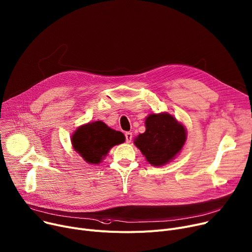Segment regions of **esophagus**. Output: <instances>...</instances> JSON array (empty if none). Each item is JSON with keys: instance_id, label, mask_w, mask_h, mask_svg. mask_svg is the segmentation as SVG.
Segmentation results:
<instances>
[{"instance_id": "obj_1", "label": "esophagus", "mask_w": 252, "mask_h": 252, "mask_svg": "<svg viewBox=\"0 0 252 252\" xmlns=\"http://www.w3.org/2000/svg\"><path fill=\"white\" fill-rule=\"evenodd\" d=\"M125 138H126V142L130 143L132 140V133L131 132H126L125 133Z\"/></svg>"}]
</instances>
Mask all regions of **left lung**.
Listing matches in <instances>:
<instances>
[{"mask_svg": "<svg viewBox=\"0 0 252 252\" xmlns=\"http://www.w3.org/2000/svg\"><path fill=\"white\" fill-rule=\"evenodd\" d=\"M187 129L172 115L161 112L145 118V132L134 139V144L153 166H162L177 158L187 141Z\"/></svg>", "mask_w": 252, "mask_h": 252, "instance_id": "obj_1", "label": "left lung"}]
</instances>
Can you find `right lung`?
I'll use <instances>...</instances> for the list:
<instances>
[{
	"instance_id": "add662e5",
	"label": "right lung",
	"mask_w": 252,
	"mask_h": 252,
	"mask_svg": "<svg viewBox=\"0 0 252 252\" xmlns=\"http://www.w3.org/2000/svg\"><path fill=\"white\" fill-rule=\"evenodd\" d=\"M75 152L90 164H99L111 148L125 141L124 134L107 126L102 121H94L77 128L71 135Z\"/></svg>"
}]
</instances>
